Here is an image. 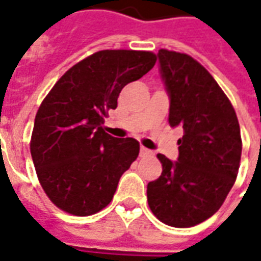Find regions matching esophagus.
Listing matches in <instances>:
<instances>
[{
  "label": "esophagus",
  "instance_id": "1",
  "mask_svg": "<svg viewBox=\"0 0 261 261\" xmlns=\"http://www.w3.org/2000/svg\"><path fill=\"white\" fill-rule=\"evenodd\" d=\"M140 155H141V156H148V155H151V151L147 149L145 147H141L140 148Z\"/></svg>",
  "mask_w": 261,
  "mask_h": 261
}]
</instances>
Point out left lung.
I'll use <instances>...</instances> for the list:
<instances>
[{"label": "left lung", "mask_w": 261, "mask_h": 261, "mask_svg": "<svg viewBox=\"0 0 261 261\" xmlns=\"http://www.w3.org/2000/svg\"><path fill=\"white\" fill-rule=\"evenodd\" d=\"M159 72L169 96L170 127H181L177 161L162 153V173L147 197L164 224L189 228L217 213L235 183L241 128L229 99L213 75L183 53L159 50Z\"/></svg>", "instance_id": "8db88e82"}]
</instances>
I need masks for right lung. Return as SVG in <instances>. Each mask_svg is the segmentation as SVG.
I'll list each match as a JSON object with an SVG mask.
<instances>
[{
  "label": "right lung",
  "mask_w": 261,
  "mask_h": 261,
  "mask_svg": "<svg viewBox=\"0 0 261 261\" xmlns=\"http://www.w3.org/2000/svg\"><path fill=\"white\" fill-rule=\"evenodd\" d=\"M155 61L151 51L102 50L71 67L44 97L31 153L43 190L63 211L85 217L112 201L140 144L105 133V117L121 89Z\"/></svg>",
  "instance_id": "add662e5"
}]
</instances>
